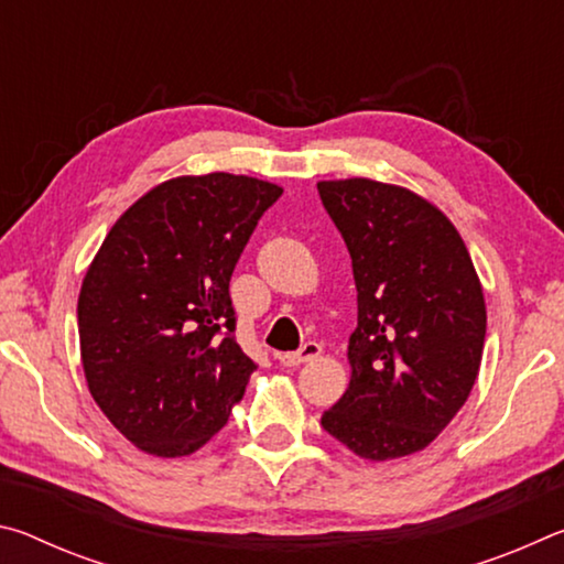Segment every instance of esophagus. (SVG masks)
Listing matches in <instances>:
<instances>
[{
  "instance_id": "1",
  "label": "esophagus",
  "mask_w": 564,
  "mask_h": 564,
  "mask_svg": "<svg viewBox=\"0 0 564 564\" xmlns=\"http://www.w3.org/2000/svg\"><path fill=\"white\" fill-rule=\"evenodd\" d=\"M321 352H323V348L318 346V343L311 340V343H305V346L301 350H295V352H279V362H281V366H285V368H299V366H303V362L316 360Z\"/></svg>"
}]
</instances>
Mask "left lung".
<instances>
[{
  "label": "left lung",
  "instance_id": "left-lung-1",
  "mask_svg": "<svg viewBox=\"0 0 564 564\" xmlns=\"http://www.w3.org/2000/svg\"><path fill=\"white\" fill-rule=\"evenodd\" d=\"M318 194L358 291L350 383L321 425L373 463L425 451L480 370L488 311L470 253L451 218L410 188L333 178Z\"/></svg>",
  "mask_w": 564,
  "mask_h": 564
}]
</instances>
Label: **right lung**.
<instances>
[{"instance_id": "1", "label": "right lung", "mask_w": 564, "mask_h": 564, "mask_svg": "<svg viewBox=\"0 0 564 564\" xmlns=\"http://www.w3.org/2000/svg\"><path fill=\"white\" fill-rule=\"evenodd\" d=\"M281 186L214 171L133 202L84 275L82 366L109 423L139 451L184 457L226 425L256 362L234 338L228 281Z\"/></svg>"}]
</instances>
